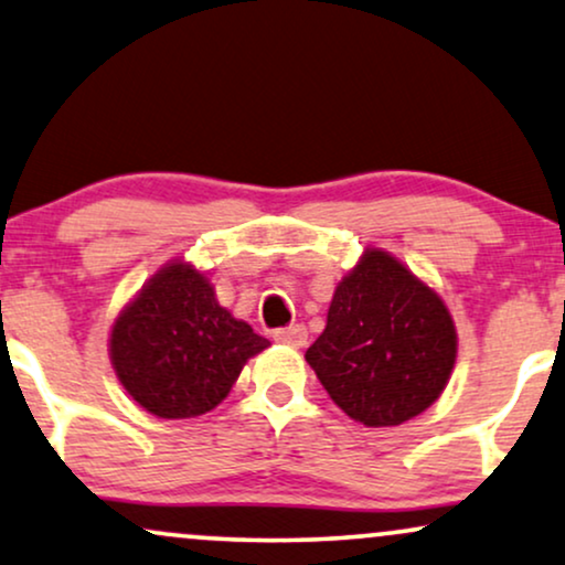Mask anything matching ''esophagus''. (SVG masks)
I'll list each match as a JSON object with an SVG mask.
<instances>
[{
    "mask_svg": "<svg viewBox=\"0 0 565 565\" xmlns=\"http://www.w3.org/2000/svg\"><path fill=\"white\" fill-rule=\"evenodd\" d=\"M271 338H275L277 343L301 348L306 343V338H309V332H306L303 324H290V327H282V330L271 332Z\"/></svg>",
    "mask_w": 565,
    "mask_h": 565,
    "instance_id": "1",
    "label": "esophagus"
}]
</instances>
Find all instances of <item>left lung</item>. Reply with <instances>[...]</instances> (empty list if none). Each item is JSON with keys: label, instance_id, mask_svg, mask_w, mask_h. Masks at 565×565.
<instances>
[{"label": "left lung", "instance_id": "obj_1", "mask_svg": "<svg viewBox=\"0 0 565 565\" xmlns=\"http://www.w3.org/2000/svg\"><path fill=\"white\" fill-rule=\"evenodd\" d=\"M456 353L443 298L387 250L366 248L338 282L306 361L351 419L398 427L440 398Z\"/></svg>", "mask_w": 565, "mask_h": 565}]
</instances>
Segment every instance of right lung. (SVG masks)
Returning a JSON list of instances; mask_svg holds the SVG:
<instances>
[{"mask_svg": "<svg viewBox=\"0 0 565 565\" xmlns=\"http://www.w3.org/2000/svg\"><path fill=\"white\" fill-rule=\"evenodd\" d=\"M269 345L214 298L193 264H164L115 319L109 359L138 406L191 419L227 398L243 364Z\"/></svg>", "mask_w": 565, "mask_h": 565, "instance_id": "right-lung-1", "label": "right lung"}]
</instances>
